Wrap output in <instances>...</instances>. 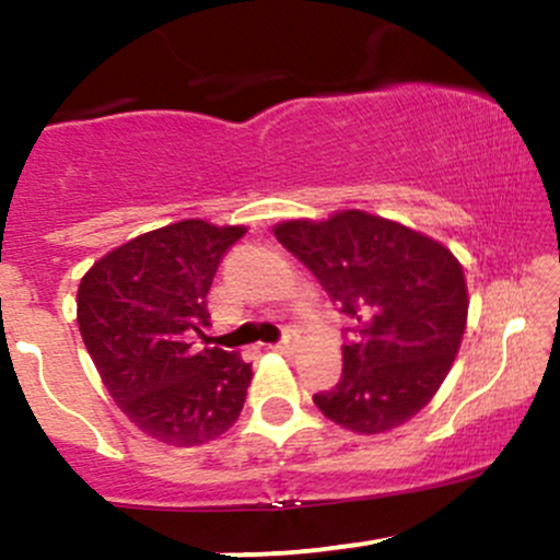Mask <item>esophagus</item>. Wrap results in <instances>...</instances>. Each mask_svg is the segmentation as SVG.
I'll list each match as a JSON object with an SVG mask.
<instances>
[{"mask_svg": "<svg viewBox=\"0 0 560 560\" xmlns=\"http://www.w3.org/2000/svg\"><path fill=\"white\" fill-rule=\"evenodd\" d=\"M271 350H276V352H294V350H298V339H294V329H287V337L281 339V342L271 345Z\"/></svg>", "mask_w": 560, "mask_h": 560, "instance_id": "1", "label": "esophagus"}]
</instances>
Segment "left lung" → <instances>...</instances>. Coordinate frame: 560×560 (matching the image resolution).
<instances>
[{"label": "left lung", "instance_id": "obj_1", "mask_svg": "<svg viewBox=\"0 0 560 560\" xmlns=\"http://www.w3.org/2000/svg\"><path fill=\"white\" fill-rule=\"evenodd\" d=\"M273 234L355 324L342 345V378L313 395L320 413L358 434L413 419L445 382L466 331L458 258L421 231L363 210L284 221Z\"/></svg>", "mask_w": 560, "mask_h": 560}]
</instances>
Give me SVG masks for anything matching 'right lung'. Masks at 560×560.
<instances>
[{"label": "right lung", "mask_w": 560, "mask_h": 560, "mask_svg": "<svg viewBox=\"0 0 560 560\" xmlns=\"http://www.w3.org/2000/svg\"><path fill=\"white\" fill-rule=\"evenodd\" d=\"M244 226L199 218L147 231L89 268L79 329L118 408L152 440L191 447L240 419L253 365L221 347L191 350L210 326L208 292Z\"/></svg>", "instance_id": "right-lung-1"}]
</instances>
